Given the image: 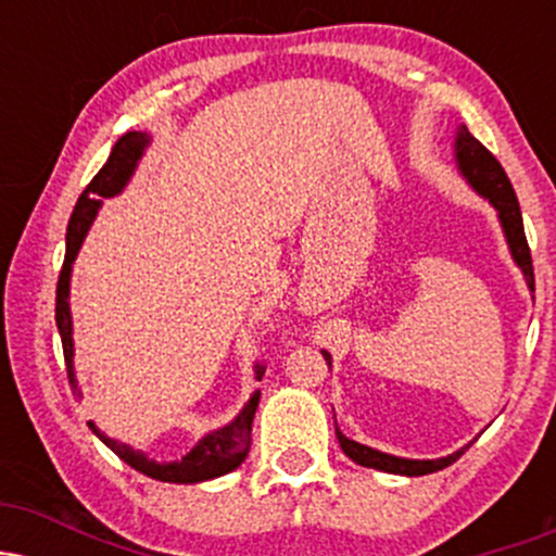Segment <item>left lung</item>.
<instances>
[{
    "mask_svg": "<svg viewBox=\"0 0 556 556\" xmlns=\"http://www.w3.org/2000/svg\"><path fill=\"white\" fill-rule=\"evenodd\" d=\"M457 164H460L463 175L468 177V182L473 185L481 195H486L494 208L500 212L504 235H507L509 251H513V258L518 261V266L526 274L528 287L533 290L535 279H533V258H531V248H528L526 240V229H522V214H520V203L518 195H515L513 182H509L507 172L496 156L491 154L486 146L481 140L473 138L468 132V127H460L457 132ZM324 358L331 366V355L324 353ZM337 439H340V446L344 450V455L353 457L355 463L363 465V468H376L384 470V473H397V476H426L433 473V470H442L446 465H452L457 457L463 455L465 450L455 452V455L442 457V460H402V457H392L384 455V452H376L371 446H363L353 439H348L344 433L337 429Z\"/></svg>",
    "mask_w": 556,
    "mask_h": 556,
    "instance_id": "left-lung-1",
    "label": "left lung"
}]
</instances>
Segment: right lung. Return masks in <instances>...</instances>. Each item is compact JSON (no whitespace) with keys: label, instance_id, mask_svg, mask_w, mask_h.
<instances>
[{"label":"right lung","instance_id":"right-lung-1","mask_svg":"<svg viewBox=\"0 0 556 556\" xmlns=\"http://www.w3.org/2000/svg\"><path fill=\"white\" fill-rule=\"evenodd\" d=\"M146 143H149V136L146 132H125L123 138L114 143L110 159L106 164L96 172V177L86 185L78 203H75L73 216H70L67 225V251H65V264H62L60 279H56V305H54V318H56V329H60L62 337V353H65V366H67V379L70 387L78 392V384H75V374H73V321H70V305H67V290H70V266H73L75 253H78L83 238H86L88 227H91L96 212H99L101 201L99 198H110L117 195L119 190L125 188V182L130 180L132 169H136L140 154H143ZM266 366H258V374L264 376ZM258 376V381H261ZM258 397L256 392L242 407V413L232 424L225 426V429L208 433L198 442L188 455L182 457L180 463H156L149 460L143 452L132 450V446L114 442V439L104 437L93 424H88L93 429L96 437L101 439L119 460H125L130 468H136L138 473L156 478V481H167V483H198V481H208V478L225 476L229 470H235L238 465L245 460L248 450H251V426H253V416H256L258 407Z\"/></svg>","mask_w":556,"mask_h":556}]
</instances>
